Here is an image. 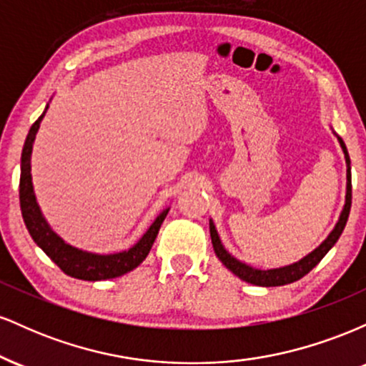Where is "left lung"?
Wrapping results in <instances>:
<instances>
[{"label": "left lung", "mask_w": 366, "mask_h": 366, "mask_svg": "<svg viewBox=\"0 0 366 366\" xmlns=\"http://www.w3.org/2000/svg\"><path fill=\"white\" fill-rule=\"evenodd\" d=\"M339 144L344 151V157H346V165H347V186H346V204H344L341 217H339V222L335 224L334 230L329 234V237L322 242L317 249L312 251L310 254H306L303 259L300 262L287 264V267H280V268H272V270H258V268L249 267V264L239 262V259L230 256L229 251L225 249L224 244H222L220 237H218V232L213 225V222L209 220V236H212V244L213 249H215V254L218 256L222 263L232 272L234 275H237L239 279L244 280V282L254 284V285H262V287H275V285H285V284H292L296 280L303 279L306 274L313 270L318 263L322 262V258L330 251V247L337 242V239L341 237L344 227H346L347 217H350V209H351V159L350 154H347L346 144L341 137L337 136Z\"/></svg>", "instance_id": "8db88e82"}]
</instances>
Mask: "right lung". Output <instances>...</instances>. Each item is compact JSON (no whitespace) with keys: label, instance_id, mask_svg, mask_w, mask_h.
I'll return each instance as SVG.
<instances>
[{"label":"right lung","instance_id":"1","mask_svg":"<svg viewBox=\"0 0 366 366\" xmlns=\"http://www.w3.org/2000/svg\"><path fill=\"white\" fill-rule=\"evenodd\" d=\"M44 113L32 124L31 130H29L27 139H25L22 149V162H20V209H22V217L29 234L34 239L36 244L39 246L66 275L74 277V279L92 280V282H94V280L115 279V277L127 274V272L139 267V264L146 259L154 239L158 236L159 227H162L167 213H169V208L163 209V212L159 213L157 220L151 224L144 236H142L136 244L129 247L127 251H122V253L94 254L66 244L60 236H56V234L53 232L51 227H49L48 222L44 220L43 213H41L39 209V204H37L36 201L34 187H32V144H34L37 129H39V124L41 120H43Z\"/></svg>","mask_w":366,"mask_h":366}]
</instances>
